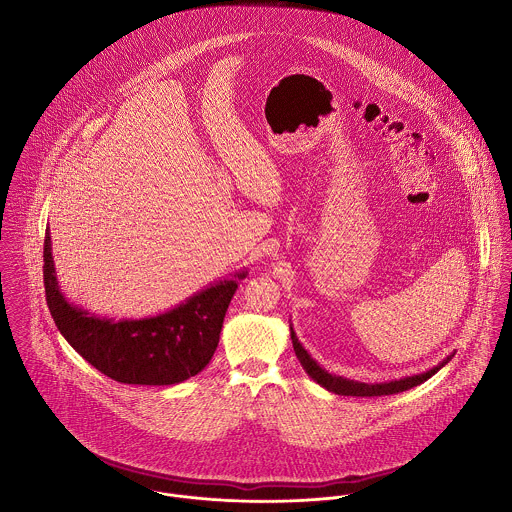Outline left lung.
<instances>
[{"instance_id":"8db88e82","label":"left lung","mask_w":512,"mask_h":512,"mask_svg":"<svg viewBox=\"0 0 512 512\" xmlns=\"http://www.w3.org/2000/svg\"><path fill=\"white\" fill-rule=\"evenodd\" d=\"M290 333H292L293 351H295V357L297 361L303 366V370L319 384L323 386L325 390L333 392V394H339V396H388V394H398V392H404V390H410L422 382H426L428 378H432L439 368L447 365L455 353H451L449 357H445L439 365L426 370V372H420V374H412V376H404V378H394V380H388V382H359V380H351V378H345V376H337V374H331L327 372L323 366L319 365L307 351L305 347L299 343L295 331H293V325L290 323Z\"/></svg>"}]
</instances>
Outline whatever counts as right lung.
<instances>
[{
  "mask_svg": "<svg viewBox=\"0 0 512 512\" xmlns=\"http://www.w3.org/2000/svg\"><path fill=\"white\" fill-rule=\"evenodd\" d=\"M43 260L47 305L69 345L112 380L147 386L179 384L209 365L228 303L248 276L246 268L228 274L157 315L114 319L67 299L57 280L49 228Z\"/></svg>",
  "mask_w": 512,
  "mask_h": 512,
  "instance_id": "1",
  "label": "right lung"
}]
</instances>
